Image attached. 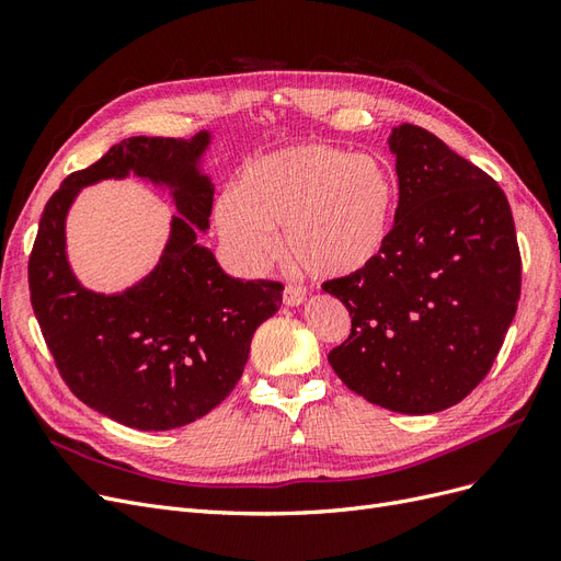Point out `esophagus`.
Masks as SVG:
<instances>
[{
  "label": "esophagus",
  "instance_id": "obj_1",
  "mask_svg": "<svg viewBox=\"0 0 561 561\" xmlns=\"http://www.w3.org/2000/svg\"><path fill=\"white\" fill-rule=\"evenodd\" d=\"M304 299H307V290H304L301 285H293V283L285 285V290H283L285 307H299Z\"/></svg>",
  "mask_w": 561,
  "mask_h": 561
}]
</instances>
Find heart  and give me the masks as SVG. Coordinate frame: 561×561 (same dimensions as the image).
Segmentation results:
<instances>
[{
  "label": "heart",
  "instance_id": "b5f03b06",
  "mask_svg": "<svg viewBox=\"0 0 561 561\" xmlns=\"http://www.w3.org/2000/svg\"><path fill=\"white\" fill-rule=\"evenodd\" d=\"M398 182L369 154L293 145L252 159L215 208L217 231L248 268L285 252L322 278H348L379 260L393 227Z\"/></svg>",
  "mask_w": 561,
  "mask_h": 561
}]
</instances>
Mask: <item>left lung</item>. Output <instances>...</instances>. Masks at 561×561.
I'll use <instances>...</instances> for the list:
<instances>
[{"instance_id":"obj_1","label":"left lung","mask_w":561,"mask_h":561,"mask_svg":"<svg viewBox=\"0 0 561 561\" xmlns=\"http://www.w3.org/2000/svg\"><path fill=\"white\" fill-rule=\"evenodd\" d=\"M388 147L396 222L375 264L322 285L351 313L328 360L367 402L433 414L461 402L496 360L519 301L517 233L501 186L437 135L402 124Z\"/></svg>"}]
</instances>
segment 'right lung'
Segmentation results:
<instances>
[{"label":"right lung","mask_w":561,"mask_h":561,"mask_svg":"<svg viewBox=\"0 0 561 561\" xmlns=\"http://www.w3.org/2000/svg\"><path fill=\"white\" fill-rule=\"evenodd\" d=\"M210 140L208 130L122 140L65 178L39 219L27 278L46 346L72 393L128 428L171 431L215 410L243 375L254 330L283 304L280 283L231 278L196 243L210 227L215 186L201 171ZM128 174L171 191L179 215L142 282L93 294L66 260V213L83 185Z\"/></svg>","instance_id":"right-lung-1"}]
</instances>
